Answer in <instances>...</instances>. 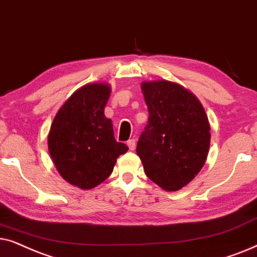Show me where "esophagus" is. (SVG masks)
Instances as JSON below:
<instances>
[{"label": "esophagus", "mask_w": 257, "mask_h": 257, "mask_svg": "<svg viewBox=\"0 0 257 257\" xmlns=\"http://www.w3.org/2000/svg\"><path fill=\"white\" fill-rule=\"evenodd\" d=\"M126 146L129 147V150H134L136 147V140H134V139L129 140V141L126 142Z\"/></svg>", "instance_id": "esophagus-1"}]
</instances>
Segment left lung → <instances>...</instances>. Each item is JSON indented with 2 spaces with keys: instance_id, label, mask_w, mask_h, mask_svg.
Instances as JSON below:
<instances>
[{
  "instance_id": "1",
  "label": "left lung",
  "mask_w": 257,
  "mask_h": 257,
  "mask_svg": "<svg viewBox=\"0 0 257 257\" xmlns=\"http://www.w3.org/2000/svg\"><path fill=\"white\" fill-rule=\"evenodd\" d=\"M149 118L136 153L146 175L160 188L176 191L200 173L210 146V124L200 100L176 82L141 83Z\"/></svg>"
}]
</instances>
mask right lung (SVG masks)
<instances>
[{"label": "right lung", "mask_w": 257, "mask_h": 257, "mask_svg": "<svg viewBox=\"0 0 257 257\" xmlns=\"http://www.w3.org/2000/svg\"><path fill=\"white\" fill-rule=\"evenodd\" d=\"M111 87L84 84L59 109L48 134V149L57 172L71 186L93 189L112 173L116 160L128 152L116 142L111 119L104 115Z\"/></svg>", "instance_id": "add662e5"}]
</instances>
